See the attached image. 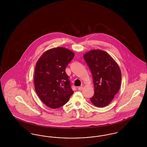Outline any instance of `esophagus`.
I'll return each instance as SVG.
<instances>
[{"label":"esophagus","instance_id":"obj_1","mask_svg":"<svg viewBox=\"0 0 147 147\" xmlns=\"http://www.w3.org/2000/svg\"><path fill=\"white\" fill-rule=\"evenodd\" d=\"M83 88V85H81V86H78L77 88H78V90H82V89Z\"/></svg>","mask_w":147,"mask_h":147}]
</instances>
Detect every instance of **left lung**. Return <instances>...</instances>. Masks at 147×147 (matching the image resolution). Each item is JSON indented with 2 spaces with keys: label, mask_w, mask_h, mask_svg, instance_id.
I'll use <instances>...</instances> for the list:
<instances>
[{
  "label": "left lung",
  "mask_w": 147,
  "mask_h": 147,
  "mask_svg": "<svg viewBox=\"0 0 147 147\" xmlns=\"http://www.w3.org/2000/svg\"><path fill=\"white\" fill-rule=\"evenodd\" d=\"M84 59L89 67L94 85L92 104L98 107L109 105L118 92L121 83L119 65L110 55L101 49L86 53Z\"/></svg>",
  "instance_id": "8db88e82"
}]
</instances>
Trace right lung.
<instances>
[{
	"mask_svg": "<svg viewBox=\"0 0 147 147\" xmlns=\"http://www.w3.org/2000/svg\"><path fill=\"white\" fill-rule=\"evenodd\" d=\"M74 53L64 47L49 49L37 62L35 89L42 102L52 109L65 104L74 93L65 68Z\"/></svg>",
	"mask_w": 147,
	"mask_h": 147,
	"instance_id": "1",
	"label": "right lung"
}]
</instances>
